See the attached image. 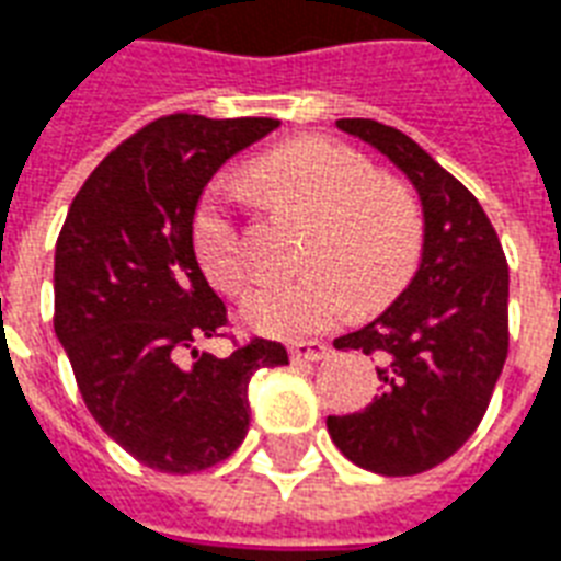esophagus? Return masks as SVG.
<instances>
[{
  "label": "esophagus",
  "mask_w": 561,
  "mask_h": 561,
  "mask_svg": "<svg viewBox=\"0 0 561 561\" xmlns=\"http://www.w3.org/2000/svg\"><path fill=\"white\" fill-rule=\"evenodd\" d=\"M328 355H331V345L322 343V340H301L289 348V357L296 364H316V360H325Z\"/></svg>",
  "instance_id": "34e87169"
}]
</instances>
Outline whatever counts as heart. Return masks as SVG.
Wrapping results in <instances>:
<instances>
[{"instance_id": "b5f03b06", "label": "heart", "mask_w": 561, "mask_h": 561, "mask_svg": "<svg viewBox=\"0 0 561 561\" xmlns=\"http://www.w3.org/2000/svg\"><path fill=\"white\" fill-rule=\"evenodd\" d=\"M251 174L286 209L316 218L305 248L307 275L265 284L242 305L251 331L280 340L316 334L352 307L376 313L393 301L423 260V213L405 185L378 180L369 159L328 138H305L260 156ZM225 185L197 206L192 245L209 284L242 293L245 236L227 213Z\"/></svg>"}]
</instances>
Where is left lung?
Returning <instances> with one entry per match:
<instances>
[{
  "label": "left lung",
  "instance_id": "1",
  "mask_svg": "<svg viewBox=\"0 0 561 561\" xmlns=\"http://www.w3.org/2000/svg\"><path fill=\"white\" fill-rule=\"evenodd\" d=\"M336 126L411 180L425 239L402 296L334 340L376 357L381 393L364 411L328 416V435L364 470L414 476L458 453L485 416L508 355V265L485 209L414 138L369 117Z\"/></svg>",
  "mask_w": 561,
  "mask_h": 561
}]
</instances>
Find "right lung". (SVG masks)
Here are the masks:
<instances>
[{
    "instance_id": "right-lung-1",
    "label": "right lung",
    "mask_w": 561,
    "mask_h": 561,
    "mask_svg": "<svg viewBox=\"0 0 561 561\" xmlns=\"http://www.w3.org/2000/svg\"><path fill=\"white\" fill-rule=\"evenodd\" d=\"M280 121L165 115L91 171L56 242V336L105 435L162 473H197L248 435L256 369L289 364L254 336L197 352L227 325L192 245L197 201L227 159ZM183 354H192L185 365Z\"/></svg>"
}]
</instances>
